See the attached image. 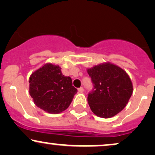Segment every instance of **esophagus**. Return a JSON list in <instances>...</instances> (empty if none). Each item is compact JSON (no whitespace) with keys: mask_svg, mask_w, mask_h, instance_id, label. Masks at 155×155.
<instances>
[{"mask_svg":"<svg viewBox=\"0 0 155 155\" xmlns=\"http://www.w3.org/2000/svg\"><path fill=\"white\" fill-rule=\"evenodd\" d=\"M78 91H79V92L82 93L84 92V88H83V87H80V88L78 89Z\"/></svg>","mask_w":155,"mask_h":155,"instance_id":"obj_1","label":"esophagus"}]
</instances>
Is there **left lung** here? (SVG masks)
Segmentation results:
<instances>
[{"mask_svg": "<svg viewBox=\"0 0 155 155\" xmlns=\"http://www.w3.org/2000/svg\"><path fill=\"white\" fill-rule=\"evenodd\" d=\"M87 73L94 87L87 97L93 113L103 118L120 113L133 93V85L127 73L110 63L88 68Z\"/></svg>", "mask_w": 155, "mask_h": 155, "instance_id": "1", "label": "left lung"}]
</instances>
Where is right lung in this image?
Here are the masks:
<instances>
[{
	"instance_id": "right-lung-1",
	"label": "right lung",
	"mask_w": 155,
	"mask_h": 155,
	"mask_svg": "<svg viewBox=\"0 0 155 155\" xmlns=\"http://www.w3.org/2000/svg\"><path fill=\"white\" fill-rule=\"evenodd\" d=\"M59 66L46 63L29 77V94L35 104L51 114L69 107L77 92L70 76L63 75Z\"/></svg>"
}]
</instances>
